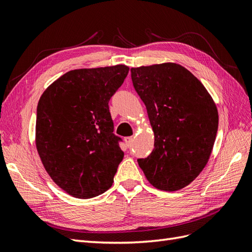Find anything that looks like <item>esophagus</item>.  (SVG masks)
Wrapping results in <instances>:
<instances>
[{
  "mask_svg": "<svg viewBox=\"0 0 252 252\" xmlns=\"http://www.w3.org/2000/svg\"><path fill=\"white\" fill-rule=\"evenodd\" d=\"M125 141H126V145L127 147H131L132 143H133V137L132 136H128V137H125Z\"/></svg>",
  "mask_w": 252,
  "mask_h": 252,
  "instance_id": "obj_1",
  "label": "esophagus"
}]
</instances>
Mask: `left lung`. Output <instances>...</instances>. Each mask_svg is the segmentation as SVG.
<instances>
[{"label": "left lung", "mask_w": 252, "mask_h": 252, "mask_svg": "<svg viewBox=\"0 0 252 252\" xmlns=\"http://www.w3.org/2000/svg\"><path fill=\"white\" fill-rule=\"evenodd\" d=\"M131 76L154 133L153 150L138 165L156 189H182L210 159L218 128L215 102L203 84L176 63L131 68Z\"/></svg>", "instance_id": "obj_1"}]
</instances>
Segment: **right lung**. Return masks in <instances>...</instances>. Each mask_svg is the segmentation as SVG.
I'll return each instance as SVG.
<instances>
[{"label": "right lung", "instance_id": "add662e5", "mask_svg": "<svg viewBox=\"0 0 252 252\" xmlns=\"http://www.w3.org/2000/svg\"><path fill=\"white\" fill-rule=\"evenodd\" d=\"M128 73L126 64L68 71L44 90L35 143L56 185L79 199L106 191L124 158L108 101Z\"/></svg>", "mask_w": 252, "mask_h": 252}]
</instances>
